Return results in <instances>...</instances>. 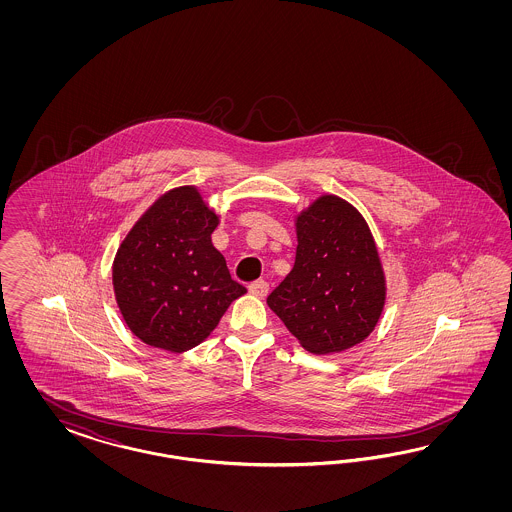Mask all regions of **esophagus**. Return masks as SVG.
Instances as JSON below:
<instances>
[{
    "mask_svg": "<svg viewBox=\"0 0 512 512\" xmlns=\"http://www.w3.org/2000/svg\"><path fill=\"white\" fill-rule=\"evenodd\" d=\"M249 293L253 296L264 298V296L268 295V283L264 279H257V281L249 283Z\"/></svg>",
    "mask_w": 512,
    "mask_h": 512,
    "instance_id": "obj_1",
    "label": "esophagus"
}]
</instances>
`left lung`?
I'll list each match as a JSON object with an SVG mask.
<instances>
[{
	"label": "left lung",
	"mask_w": 512,
	"mask_h": 512,
	"mask_svg": "<svg viewBox=\"0 0 512 512\" xmlns=\"http://www.w3.org/2000/svg\"><path fill=\"white\" fill-rule=\"evenodd\" d=\"M293 270L268 295L270 310L304 349L345 351L370 336L385 306V276L357 210L325 195L296 219Z\"/></svg>",
	"instance_id": "1"
}]
</instances>
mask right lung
Masks as SVG:
<instances>
[{"instance_id": "add662e5", "label": "right lung", "mask_w": 512, "mask_h": 512, "mask_svg": "<svg viewBox=\"0 0 512 512\" xmlns=\"http://www.w3.org/2000/svg\"><path fill=\"white\" fill-rule=\"evenodd\" d=\"M216 227V214L186 186L159 197L125 236L112 283L125 323L144 343L187 351L246 293L212 244Z\"/></svg>"}]
</instances>
